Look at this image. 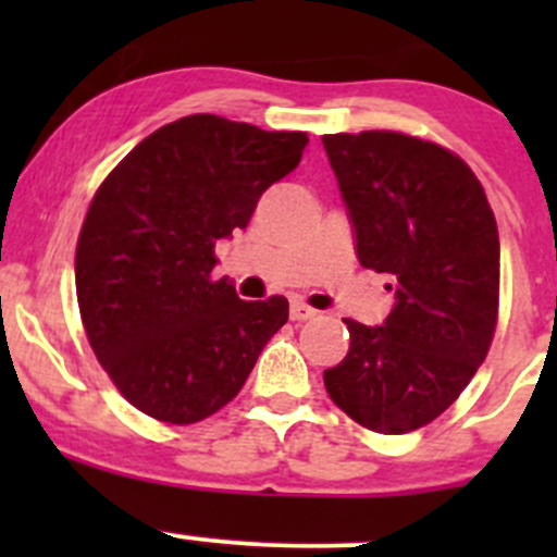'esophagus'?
Returning <instances> with one entry per match:
<instances>
[{
	"mask_svg": "<svg viewBox=\"0 0 557 557\" xmlns=\"http://www.w3.org/2000/svg\"><path fill=\"white\" fill-rule=\"evenodd\" d=\"M314 314H318V310H312L305 301H290V320H310Z\"/></svg>",
	"mask_w": 557,
	"mask_h": 557,
	"instance_id": "34e87169",
	"label": "esophagus"
}]
</instances>
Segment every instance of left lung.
<instances>
[{
    "mask_svg": "<svg viewBox=\"0 0 557 557\" xmlns=\"http://www.w3.org/2000/svg\"><path fill=\"white\" fill-rule=\"evenodd\" d=\"M361 267L393 277L383 325L347 318L350 350L325 369L331 401L363 429L407 434L440 418L491 350L498 228L474 172L398 132L325 134Z\"/></svg>",
    "mask_w": 557,
    "mask_h": 557,
    "instance_id": "8db88e82",
    "label": "left lung"
}]
</instances>
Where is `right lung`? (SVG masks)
I'll return each mask as SVG.
<instances>
[{"label": "right lung", "instance_id": "1", "mask_svg": "<svg viewBox=\"0 0 557 557\" xmlns=\"http://www.w3.org/2000/svg\"><path fill=\"white\" fill-rule=\"evenodd\" d=\"M307 143L199 112L145 137L99 185L77 239V305L99 363L139 412L172 425L210 418L288 320L285 296L243 301L212 267L218 239L250 223Z\"/></svg>", "mask_w": 557, "mask_h": 557}]
</instances>
